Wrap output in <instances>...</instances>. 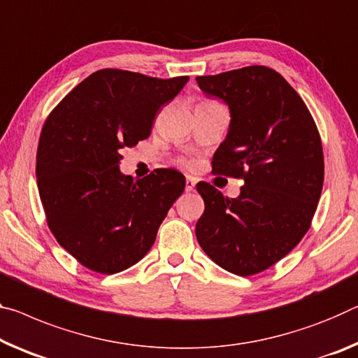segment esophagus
I'll list each match as a JSON object with an SVG mask.
<instances>
[{"label":"esophagus","mask_w":358,"mask_h":358,"mask_svg":"<svg viewBox=\"0 0 358 358\" xmlns=\"http://www.w3.org/2000/svg\"><path fill=\"white\" fill-rule=\"evenodd\" d=\"M194 186H196V180L192 178V177H186V192H191L192 189H194Z\"/></svg>","instance_id":"34e87169"}]
</instances>
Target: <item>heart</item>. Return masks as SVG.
I'll return each mask as SVG.
<instances>
[{
  "label": "heart",
  "instance_id": "b5f03b06",
  "mask_svg": "<svg viewBox=\"0 0 358 358\" xmlns=\"http://www.w3.org/2000/svg\"><path fill=\"white\" fill-rule=\"evenodd\" d=\"M202 103H210V101H202Z\"/></svg>",
  "mask_w": 358,
  "mask_h": 358
}]
</instances>
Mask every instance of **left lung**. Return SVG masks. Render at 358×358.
Returning <instances> with one entry per match:
<instances>
[{"label": "left lung", "instance_id": "8db88e82", "mask_svg": "<svg viewBox=\"0 0 358 358\" xmlns=\"http://www.w3.org/2000/svg\"><path fill=\"white\" fill-rule=\"evenodd\" d=\"M196 81L231 115L213 172L243 180L234 199L197 183L206 202L197 242L228 272L257 274L290 253L309 229L323 186L319 130L296 90L271 68L245 66Z\"/></svg>", "mask_w": 358, "mask_h": 358}]
</instances>
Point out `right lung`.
<instances>
[{"mask_svg":"<svg viewBox=\"0 0 358 358\" xmlns=\"http://www.w3.org/2000/svg\"><path fill=\"white\" fill-rule=\"evenodd\" d=\"M188 81L106 68L49 115L36 155L39 197L57 242L86 268L115 274L138 263L183 192L177 170L134 180L119 162L122 148L150 137L159 108Z\"/></svg>","mask_w":358,"mask_h":358,"instance_id":"obj_1","label":"right lung"}]
</instances>
